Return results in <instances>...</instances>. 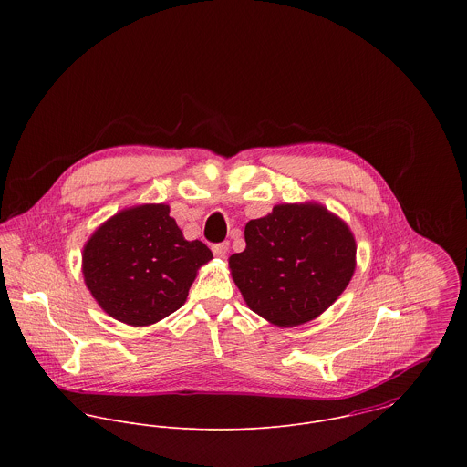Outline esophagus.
I'll return each mask as SVG.
<instances>
[{"label":"esophagus","instance_id":"esophagus-1","mask_svg":"<svg viewBox=\"0 0 467 467\" xmlns=\"http://www.w3.org/2000/svg\"><path fill=\"white\" fill-rule=\"evenodd\" d=\"M228 250H230V243L228 241H224V243H219V244H213L212 246V252H213V255L215 257H226V254H228Z\"/></svg>","mask_w":467,"mask_h":467}]
</instances>
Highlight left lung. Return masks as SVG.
I'll use <instances>...</instances> for the list:
<instances>
[{
  "label": "left lung",
  "mask_w": 467,
  "mask_h": 467,
  "mask_svg": "<svg viewBox=\"0 0 467 467\" xmlns=\"http://www.w3.org/2000/svg\"><path fill=\"white\" fill-rule=\"evenodd\" d=\"M246 250L228 266L246 306L276 327H296L327 311L356 269L348 224L315 201L275 204L244 228Z\"/></svg>",
  "instance_id": "obj_1"
}]
</instances>
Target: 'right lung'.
<instances>
[{
    "instance_id": "add662e5",
    "label": "right lung",
    "mask_w": 467,
    "mask_h": 467,
    "mask_svg": "<svg viewBox=\"0 0 467 467\" xmlns=\"http://www.w3.org/2000/svg\"><path fill=\"white\" fill-rule=\"evenodd\" d=\"M213 259L187 241L165 202L124 208L86 241L82 275L97 304L115 320L145 327L178 311L198 269Z\"/></svg>"
}]
</instances>
